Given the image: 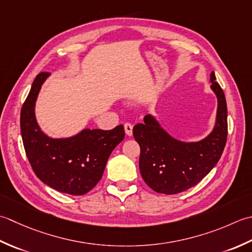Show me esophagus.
<instances>
[{"label":"esophagus","instance_id":"34e87169","mask_svg":"<svg viewBox=\"0 0 252 252\" xmlns=\"http://www.w3.org/2000/svg\"><path fill=\"white\" fill-rule=\"evenodd\" d=\"M124 128H125V132L127 136L132 135V125L130 124V123H126V124L124 125Z\"/></svg>","mask_w":252,"mask_h":252}]
</instances>
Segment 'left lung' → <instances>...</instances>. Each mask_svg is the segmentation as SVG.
Segmentation results:
<instances>
[{"instance_id":"left-lung-1","label":"left lung","mask_w":252,"mask_h":252,"mask_svg":"<svg viewBox=\"0 0 252 252\" xmlns=\"http://www.w3.org/2000/svg\"><path fill=\"white\" fill-rule=\"evenodd\" d=\"M210 76L211 89L218 97V111L213 130L204 139L177 140L150 114L145 116L142 124L133 127V137L140 146L141 176L158 193L174 194L191 188L208 175L222 156L227 139L226 100L214 71Z\"/></svg>"}]
</instances>
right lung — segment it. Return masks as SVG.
I'll list each match as a JSON object with an SVG mask.
<instances>
[{
    "mask_svg": "<svg viewBox=\"0 0 252 252\" xmlns=\"http://www.w3.org/2000/svg\"><path fill=\"white\" fill-rule=\"evenodd\" d=\"M50 73L35 77L20 112V131L30 165L41 182L60 192L81 196L103 175L112 151L124 139V126L111 130L87 129L69 138H51L35 120V101Z\"/></svg>",
    "mask_w": 252,
    "mask_h": 252,
    "instance_id": "obj_1",
    "label": "right lung"
}]
</instances>
